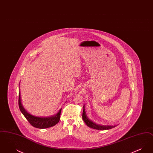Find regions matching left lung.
Listing matches in <instances>:
<instances>
[{
	"label": "left lung",
	"mask_w": 153,
	"mask_h": 153,
	"mask_svg": "<svg viewBox=\"0 0 153 153\" xmlns=\"http://www.w3.org/2000/svg\"><path fill=\"white\" fill-rule=\"evenodd\" d=\"M82 119L84 122L85 123V124L87 125L90 128L98 130H109L112 128H114L117 126H104V125H100V124H97L95 123L94 122L91 120L88 117L86 112L84 108V105L83 106V112H82Z\"/></svg>",
	"instance_id": "obj_1"
}]
</instances>
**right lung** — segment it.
<instances>
[{"label":"right lung","instance_id":"obj_1","mask_svg":"<svg viewBox=\"0 0 153 153\" xmlns=\"http://www.w3.org/2000/svg\"><path fill=\"white\" fill-rule=\"evenodd\" d=\"M18 104H19V109L21 110L22 114L29 121L30 124L36 128L43 129V128H47L49 127H51L55 126L56 124L58 123L59 121L62 108L59 109L58 113L54 116L50 117H36L33 116L29 114L23 107L22 103H21L20 92H19Z\"/></svg>","mask_w":153,"mask_h":153}]
</instances>
